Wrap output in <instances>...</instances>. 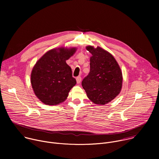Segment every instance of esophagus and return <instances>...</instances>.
I'll use <instances>...</instances> for the list:
<instances>
[{"label":"esophagus","mask_w":159,"mask_h":159,"mask_svg":"<svg viewBox=\"0 0 159 159\" xmlns=\"http://www.w3.org/2000/svg\"><path fill=\"white\" fill-rule=\"evenodd\" d=\"M76 81H77V84H80V82H81V77L79 76L76 78Z\"/></svg>","instance_id":"1"}]
</instances>
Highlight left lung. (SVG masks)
I'll use <instances>...</instances> for the list:
<instances>
[{
	"mask_svg": "<svg viewBox=\"0 0 159 159\" xmlns=\"http://www.w3.org/2000/svg\"><path fill=\"white\" fill-rule=\"evenodd\" d=\"M90 58V72L82 82L88 98L93 103L105 105L120 93L123 75L118 62L109 52L100 47H86Z\"/></svg>",
	"mask_w": 159,
	"mask_h": 159,
	"instance_id": "8db88e82",
	"label": "left lung"
}]
</instances>
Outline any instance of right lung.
Listing matches in <instances>:
<instances>
[{
    "label": "right lung",
    "instance_id": "obj_1",
    "mask_svg": "<svg viewBox=\"0 0 159 159\" xmlns=\"http://www.w3.org/2000/svg\"><path fill=\"white\" fill-rule=\"evenodd\" d=\"M76 50L75 47L52 49L34 65L31 74L32 88L44 104L53 106L64 102L76 84L71 68L66 63Z\"/></svg>",
    "mask_w": 159,
    "mask_h": 159
}]
</instances>
